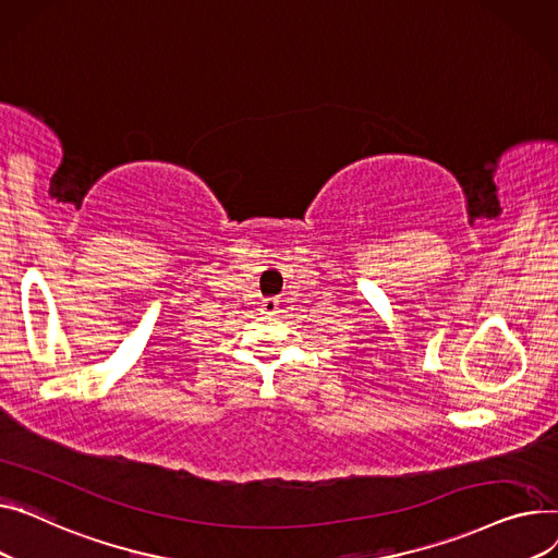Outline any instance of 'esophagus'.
<instances>
[{
    "mask_svg": "<svg viewBox=\"0 0 558 558\" xmlns=\"http://www.w3.org/2000/svg\"><path fill=\"white\" fill-rule=\"evenodd\" d=\"M260 313L277 315L279 313V302L277 300H264V302H260Z\"/></svg>",
    "mask_w": 558,
    "mask_h": 558,
    "instance_id": "34e87169",
    "label": "esophagus"
}]
</instances>
